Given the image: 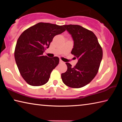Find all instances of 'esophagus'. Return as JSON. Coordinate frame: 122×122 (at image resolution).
<instances>
[{"mask_svg":"<svg viewBox=\"0 0 122 122\" xmlns=\"http://www.w3.org/2000/svg\"><path fill=\"white\" fill-rule=\"evenodd\" d=\"M60 63H65V62L63 61H62L61 60H60Z\"/></svg>","mask_w":122,"mask_h":122,"instance_id":"1","label":"esophagus"}]
</instances>
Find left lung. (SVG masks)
Instances as JSON below:
<instances>
[{
  "label": "left lung",
  "instance_id": "8db88e82",
  "mask_svg": "<svg viewBox=\"0 0 122 122\" xmlns=\"http://www.w3.org/2000/svg\"><path fill=\"white\" fill-rule=\"evenodd\" d=\"M71 35L74 46L71 53L78 59L74 67L66 63L67 71L61 74L66 86L73 88L83 87L95 77L102 59L103 51L93 32L77 25H63Z\"/></svg>",
  "mask_w": 122,
  "mask_h": 122
}]
</instances>
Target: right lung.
Returning a JSON list of instances; mask_svg holds the SVG:
<instances>
[{
    "label": "right lung",
    "mask_w": 122,
    "mask_h": 122,
    "mask_svg": "<svg viewBox=\"0 0 122 122\" xmlns=\"http://www.w3.org/2000/svg\"><path fill=\"white\" fill-rule=\"evenodd\" d=\"M63 26L39 22L27 29L18 38L14 51L16 65L22 77L32 86L48 81L51 72L59 63L58 57L43 55L54 37L65 31Z\"/></svg>",
    "instance_id": "obj_1"
}]
</instances>
